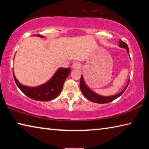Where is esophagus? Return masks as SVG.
Wrapping results in <instances>:
<instances>
[{
	"mask_svg": "<svg viewBox=\"0 0 149 149\" xmlns=\"http://www.w3.org/2000/svg\"><path fill=\"white\" fill-rule=\"evenodd\" d=\"M80 67H81L80 64L78 62H74L72 65V68L73 69H79Z\"/></svg>",
	"mask_w": 149,
	"mask_h": 149,
	"instance_id": "1",
	"label": "esophagus"
}]
</instances>
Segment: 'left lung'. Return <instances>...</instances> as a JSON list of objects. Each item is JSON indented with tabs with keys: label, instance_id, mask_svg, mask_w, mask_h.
Wrapping results in <instances>:
<instances>
[{
	"label": "left lung",
	"instance_id": "left-lung-1",
	"mask_svg": "<svg viewBox=\"0 0 149 149\" xmlns=\"http://www.w3.org/2000/svg\"><path fill=\"white\" fill-rule=\"evenodd\" d=\"M119 47L121 48H123V49H125L126 50H127L128 54L130 55L129 48H128L127 45L126 44L125 42L122 41V40H120ZM129 82H130V80L128 81V83L127 85L125 86V87L119 93L112 96H107V97H105V96H102L99 94H97V93H95L94 91H93L87 86L86 84H85L84 79V76L81 75V79H80V89H81V91L83 95H84L88 100H90V101L95 102V103H100V104H104V103H108V102L113 101V100L116 99L117 98H118L120 96L122 95L123 93V92L125 91L126 88L127 87Z\"/></svg>",
	"mask_w": 149,
	"mask_h": 149
}]
</instances>
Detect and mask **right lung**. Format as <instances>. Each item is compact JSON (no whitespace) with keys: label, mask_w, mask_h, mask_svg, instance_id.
Masks as SVG:
<instances>
[{"label":"right lung","mask_w":149,"mask_h":149,"mask_svg":"<svg viewBox=\"0 0 149 149\" xmlns=\"http://www.w3.org/2000/svg\"><path fill=\"white\" fill-rule=\"evenodd\" d=\"M36 36L42 38L45 37L41 35H36ZM70 71V68H60L45 84L33 87L25 86L20 84L15 77L14 71L13 75L17 86L27 97L38 101H50L56 98L61 93L65 80L68 77Z\"/></svg>","instance_id":"obj_1"}]
</instances>
